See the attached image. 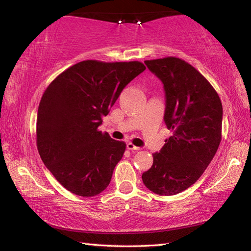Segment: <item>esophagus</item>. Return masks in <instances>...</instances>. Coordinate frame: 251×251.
Segmentation results:
<instances>
[{"instance_id": "obj_1", "label": "esophagus", "mask_w": 251, "mask_h": 251, "mask_svg": "<svg viewBox=\"0 0 251 251\" xmlns=\"http://www.w3.org/2000/svg\"><path fill=\"white\" fill-rule=\"evenodd\" d=\"M127 150H129V151H139V150H141V148L137 147V146H135L134 144L128 143V144H127Z\"/></svg>"}]
</instances>
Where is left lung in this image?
<instances>
[{
  "mask_svg": "<svg viewBox=\"0 0 251 251\" xmlns=\"http://www.w3.org/2000/svg\"><path fill=\"white\" fill-rule=\"evenodd\" d=\"M145 64L164 84V120L173 134L152 154L142 179L152 193L172 196L194 185L214 158L222 141L223 105L205 76L184 59L168 56Z\"/></svg>",
  "mask_w": 251,
  "mask_h": 251,
  "instance_id": "1",
  "label": "left lung"
}]
</instances>
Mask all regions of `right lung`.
Masks as SVG:
<instances>
[{"mask_svg":"<svg viewBox=\"0 0 251 251\" xmlns=\"http://www.w3.org/2000/svg\"><path fill=\"white\" fill-rule=\"evenodd\" d=\"M145 70L138 61L87 59L65 70L45 90L37 110V150L69 192L93 197L109 185L126 144L99 126L126 85Z\"/></svg>","mask_w":251,"mask_h":251,"instance_id":"right-lung-1","label":"right lung"}]
</instances>
